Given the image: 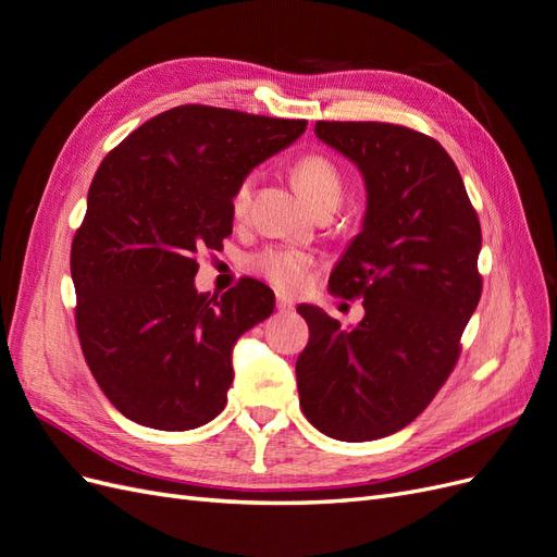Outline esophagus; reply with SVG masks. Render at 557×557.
Returning a JSON list of instances; mask_svg holds the SVG:
<instances>
[{
    "label": "esophagus",
    "instance_id": "esophagus-1",
    "mask_svg": "<svg viewBox=\"0 0 557 557\" xmlns=\"http://www.w3.org/2000/svg\"><path fill=\"white\" fill-rule=\"evenodd\" d=\"M276 309L283 313L295 311V301L288 295H276Z\"/></svg>",
    "mask_w": 557,
    "mask_h": 557
}]
</instances>
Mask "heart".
<instances>
[{
    "label": "heart",
    "instance_id": "heart-1",
    "mask_svg": "<svg viewBox=\"0 0 557 557\" xmlns=\"http://www.w3.org/2000/svg\"><path fill=\"white\" fill-rule=\"evenodd\" d=\"M293 178L299 193L311 205L318 207H339L344 197L342 170L325 153L301 156L293 166ZM258 185V172L244 174L234 185L230 197V209L234 218H244L250 209L252 193ZM252 269L281 290H299L307 283L311 258L305 250L290 246H267L250 258Z\"/></svg>",
    "mask_w": 557,
    "mask_h": 557
}]
</instances>
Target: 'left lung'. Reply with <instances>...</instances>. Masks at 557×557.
Segmentation results:
<instances>
[{
  "mask_svg": "<svg viewBox=\"0 0 557 557\" xmlns=\"http://www.w3.org/2000/svg\"><path fill=\"white\" fill-rule=\"evenodd\" d=\"M315 134L364 176L362 232L330 276V293L362 299L364 318L344 330L318 307L297 309L309 325L299 407L332 440L372 442L423 413L460 358L483 290L481 223L428 134L374 121H318Z\"/></svg>",
  "mask_w": 557,
  "mask_h": 557,
  "instance_id": "obj_1",
  "label": "left lung"
}]
</instances>
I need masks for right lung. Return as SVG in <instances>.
<instances>
[{
	"label": "right lung",
	"mask_w": 557,
	"mask_h": 557,
	"mask_svg": "<svg viewBox=\"0 0 557 557\" xmlns=\"http://www.w3.org/2000/svg\"><path fill=\"white\" fill-rule=\"evenodd\" d=\"M307 121L183 104L150 117L99 164L72 242L83 358L113 407L146 428L183 432L225 409L232 348L274 311L242 278L195 290L197 252L232 234L237 181L290 146Z\"/></svg>",
	"instance_id": "obj_1"
}]
</instances>
